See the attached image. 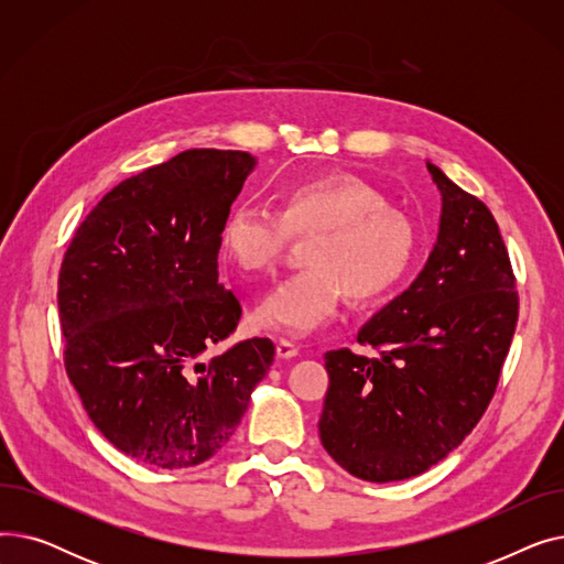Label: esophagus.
Masks as SVG:
<instances>
[{"mask_svg": "<svg viewBox=\"0 0 564 564\" xmlns=\"http://www.w3.org/2000/svg\"><path fill=\"white\" fill-rule=\"evenodd\" d=\"M297 345H292L290 340H276V357L279 359H294L297 357Z\"/></svg>", "mask_w": 564, "mask_h": 564, "instance_id": "34e87169", "label": "esophagus"}]
</instances>
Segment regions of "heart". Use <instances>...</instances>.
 Instances as JSON below:
<instances>
[{
    "instance_id": "heart-1",
    "label": "heart",
    "mask_w": 564,
    "mask_h": 564,
    "mask_svg": "<svg viewBox=\"0 0 564 564\" xmlns=\"http://www.w3.org/2000/svg\"><path fill=\"white\" fill-rule=\"evenodd\" d=\"M290 235L313 237L311 270L267 290L253 306V327L308 336L327 324L343 297L375 304L404 279L416 256V230L364 177L322 173L288 185L279 213L256 203L232 205L219 228V253L245 274L281 258Z\"/></svg>"
}]
</instances>
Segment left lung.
Masks as SVG:
<instances>
[{
  "instance_id": "left-lung-1",
  "label": "left lung",
  "mask_w": 564,
  "mask_h": 564,
  "mask_svg": "<svg viewBox=\"0 0 564 564\" xmlns=\"http://www.w3.org/2000/svg\"><path fill=\"white\" fill-rule=\"evenodd\" d=\"M436 242L413 283L357 336L379 349L324 354L329 389L319 441L354 478L421 476L478 425L514 336L519 300L489 207L436 164Z\"/></svg>"
}]
</instances>
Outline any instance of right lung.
<instances>
[{"mask_svg": "<svg viewBox=\"0 0 564 564\" xmlns=\"http://www.w3.org/2000/svg\"><path fill=\"white\" fill-rule=\"evenodd\" d=\"M258 160L192 148L113 187L58 272L66 370L102 436L153 468L219 453L274 361L270 338L219 357L242 306L219 283V228Z\"/></svg>", "mask_w": 564, "mask_h": 564, "instance_id": "right-lung-1", "label": "right lung"}]
</instances>
